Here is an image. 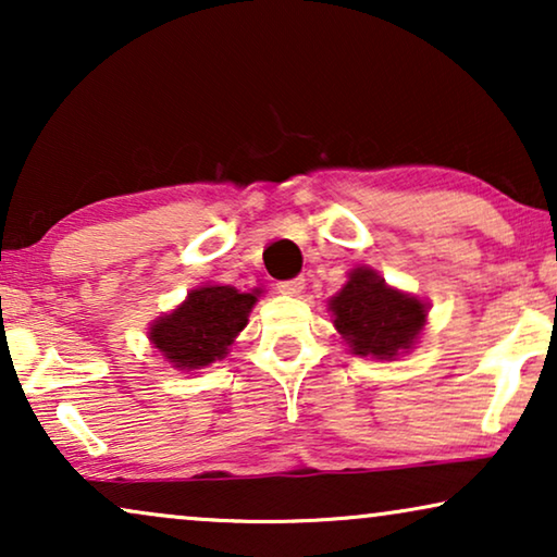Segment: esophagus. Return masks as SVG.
<instances>
[{"label": "esophagus", "mask_w": 557, "mask_h": 557, "mask_svg": "<svg viewBox=\"0 0 557 557\" xmlns=\"http://www.w3.org/2000/svg\"><path fill=\"white\" fill-rule=\"evenodd\" d=\"M304 286H307V281H304V276H296L292 281H281V284H276L278 292L286 294V296H299L304 292Z\"/></svg>", "instance_id": "obj_1"}]
</instances>
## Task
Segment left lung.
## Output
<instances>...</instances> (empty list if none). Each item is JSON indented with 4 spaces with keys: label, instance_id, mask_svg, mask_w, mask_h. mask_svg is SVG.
I'll return each mask as SVG.
<instances>
[{
    "label": "left lung",
    "instance_id": "1",
    "mask_svg": "<svg viewBox=\"0 0 557 557\" xmlns=\"http://www.w3.org/2000/svg\"><path fill=\"white\" fill-rule=\"evenodd\" d=\"M326 307L349 352L391 362L410 352L421 339L431 304L385 284L370 265H355Z\"/></svg>",
    "mask_w": 557,
    "mask_h": 557
}]
</instances>
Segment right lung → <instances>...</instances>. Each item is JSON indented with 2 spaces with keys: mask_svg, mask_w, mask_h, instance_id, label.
Returning a JSON list of instances; mask_svg holds the SVG:
<instances>
[{
  "mask_svg": "<svg viewBox=\"0 0 557 557\" xmlns=\"http://www.w3.org/2000/svg\"><path fill=\"white\" fill-rule=\"evenodd\" d=\"M261 296L263 288L240 292L225 284L195 286L185 301L149 324L147 337L174 370H202L225 360Z\"/></svg>",
  "mask_w": 557,
  "mask_h": 557,
  "instance_id": "1",
  "label": "right lung"
}]
</instances>
